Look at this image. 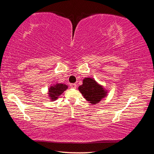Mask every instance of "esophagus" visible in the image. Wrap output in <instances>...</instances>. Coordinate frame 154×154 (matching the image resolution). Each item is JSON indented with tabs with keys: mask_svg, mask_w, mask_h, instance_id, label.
<instances>
[{
	"mask_svg": "<svg viewBox=\"0 0 154 154\" xmlns=\"http://www.w3.org/2000/svg\"><path fill=\"white\" fill-rule=\"evenodd\" d=\"M70 86H71V88H77V84L76 83H71V85H70Z\"/></svg>",
	"mask_w": 154,
	"mask_h": 154,
	"instance_id": "obj_1",
	"label": "esophagus"
}]
</instances>
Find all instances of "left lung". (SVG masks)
<instances>
[{
  "instance_id": "left-lung-1",
  "label": "left lung",
  "mask_w": 154,
  "mask_h": 154,
  "mask_svg": "<svg viewBox=\"0 0 154 154\" xmlns=\"http://www.w3.org/2000/svg\"><path fill=\"white\" fill-rule=\"evenodd\" d=\"M85 100L92 105H95L105 98L106 95V90L102 85H99L92 78H85L83 80V84L78 88Z\"/></svg>"
}]
</instances>
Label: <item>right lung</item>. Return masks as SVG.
<instances>
[{"label":"right lung","instance_id":"right-lung-1","mask_svg":"<svg viewBox=\"0 0 154 154\" xmlns=\"http://www.w3.org/2000/svg\"><path fill=\"white\" fill-rule=\"evenodd\" d=\"M68 88V86L66 84H62V83H56L50 86L49 88L48 94L49 98L51 100H56L60 96L65 90Z\"/></svg>","mask_w":154,"mask_h":154}]
</instances>
